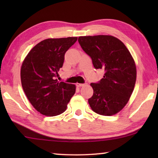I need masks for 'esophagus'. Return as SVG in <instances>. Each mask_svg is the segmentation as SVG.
Returning <instances> with one entry per match:
<instances>
[{
	"mask_svg": "<svg viewBox=\"0 0 158 158\" xmlns=\"http://www.w3.org/2000/svg\"><path fill=\"white\" fill-rule=\"evenodd\" d=\"M76 85L77 87H82L84 86V85H85V84H79V83H77Z\"/></svg>",
	"mask_w": 158,
	"mask_h": 158,
	"instance_id": "obj_1",
	"label": "esophagus"
}]
</instances>
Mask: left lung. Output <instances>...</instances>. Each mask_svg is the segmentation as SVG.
I'll return each instance as SVG.
<instances>
[{"label": "left lung", "instance_id": "1", "mask_svg": "<svg viewBox=\"0 0 158 158\" xmlns=\"http://www.w3.org/2000/svg\"><path fill=\"white\" fill-rule=\"evenodd\" d=\"M79 43L90 56L95 69H105L103 78L91 83L93 95L89 99L92 110L102 116H113L127 105L137 79L135 62L129 50L111 35L80 36Z\"/></svg>", "mask_w": 158, "mask_h": 158}]
</instances>
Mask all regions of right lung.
I'll return each mask as SVG.
<instances>
[{"label": "right lung", "instance_id": "1", "mask_svg": "<svg viewBox=\"0 0 158 158\" xmlns=\"http://www.w3.org/2000/svg\"><path fill=\"white\" fill-rule=\"evenodd\" d=\"M77 37L49 38L37 44L26 56L21 68V81L28 100L36 110L55 116L66 110L76 85L55 79L62 68L65 53Z\"/></svg>", "mask_w": 158, "mask_h": 158}]
</instances>
